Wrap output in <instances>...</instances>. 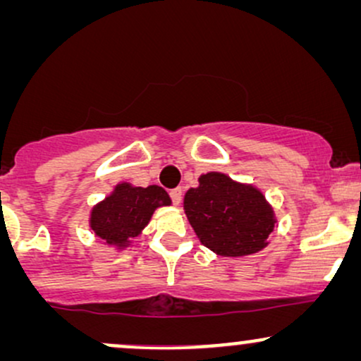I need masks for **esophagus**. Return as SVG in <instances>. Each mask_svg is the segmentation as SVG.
<instances>
[{"instance_id":"obj_1","label":"esophagus","mask_w":361,"mask_h":361,"mask_svg":"<svg viewBox=\"0 0 361 361\" xmlns=\"http://www.w3.org/2000/svg\"><path fill=\"white\" fill-rule=\"evenodd\" d=\"M169 195H171L173 204H175V205H180V202H181V195H183V190H181V188H175V190H171V192H169Z\"/></svg>"}]
</instances>
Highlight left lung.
<instances>
[{"mask_svg":"<svg viewBox=\"0 0 361 361\" xmlns=\"http://www.w3.org/2000/svg\"><path fill=\"white\" fill-rule=\"evenodd\" d=\"M183 210L200 243L217 256L241 258L268 246L279 227L275 210L255 185L209 171L185 193Z\"/></svg>","mask_w":361,"mask_h":361,"instance_id":"left-lung-1","label":"left lung"}]
</instances>
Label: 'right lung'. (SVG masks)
I'll return each instance as SVG.
<instances>
[{"label": "right lung", "instance_id": "add662e5", "mask_svg": "<svg viewBox=\"0 0 361 361\" xmlns=\"http://www.w3.org/2000/svg\"><path fill=\"white\" fill-rule=\"evenodd\" d=\"M168 205H171V198L159 185L142 188L122 181L102 202L91 207L90 227L106 246L122 251L142 233L156 209Z\"/></svg>", "mask_w": 361, "mask_h": 361}]
</instances>
